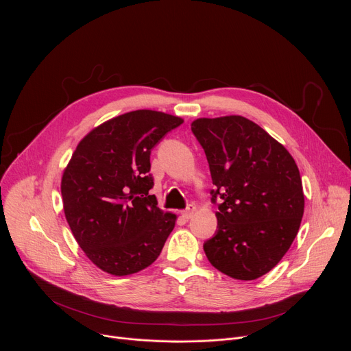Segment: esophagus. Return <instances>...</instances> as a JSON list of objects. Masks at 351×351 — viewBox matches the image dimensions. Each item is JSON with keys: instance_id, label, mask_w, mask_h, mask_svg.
Segmentation results:
<instances>
[{"instance_id": "obj_1", "label": "esophagus", "mask_w": 351, "mask_h": 351, "mask_svg": "<svg viewBox=\"0 0 351 351\" xmlns=\"http://www.w3.org/2000/svg\"><path fill=\"white\" fill-rule=\"evenodd\" d=\"M194 213H195V207H194L193 204H189L187 208L183 211V217H184L186 219H190V218L194 215Z\"/></svg>"}]
</instances>
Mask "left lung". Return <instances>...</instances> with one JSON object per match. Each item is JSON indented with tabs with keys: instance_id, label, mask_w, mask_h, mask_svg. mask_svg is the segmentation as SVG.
<instances>
[{
	"instance_id": "8db88e82",
	"label": "left lung",
	"mask_w": 351,
	"mask_h": 351,
	"mask_svg": "<svg viewBox=\"0 0 351 351\" xmlns=\"http://www.w3.org/2000/svg\"><path fill=\"white\" fill-rule=\"evenodd\" d=\"M191 132L211 171L218 230L204 252L222 274L254 280L287 253L304 214L298 168L287 149L240 115L198 118Z\"/></svg>"
}]
</instances>
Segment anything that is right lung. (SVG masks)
Listing matches in <instances>:
<instances>
[{"instance_id":"add662e5","label":"right lung","mask_w":351,"mask_h":351,"mask_svg":"<svg viewBox=\"0 0 351 351\" xmlns=\"http://www.w3.org/2000/svg\"><path fill=\"white\" fill-rule=\"evenodd\" d=\"M183 119L138 110L112 118L77 144L62 180L65 218L101 271L125 276L152 265L175 228L176 215L148 194L152 148Z\"/></svg>"}]
</instances>
